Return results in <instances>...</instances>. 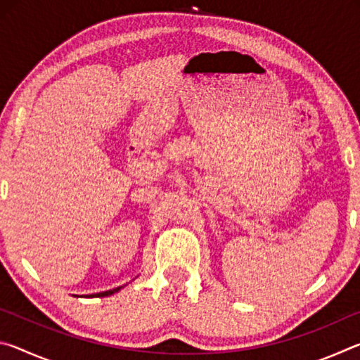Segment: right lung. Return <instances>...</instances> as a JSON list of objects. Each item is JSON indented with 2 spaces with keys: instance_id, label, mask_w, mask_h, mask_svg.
I'll return each mask as SVG.
<instances>
[{
  "instance_id": "obj_1",
  "label": "right lung",
  "mask_w": 360,
  "mask_h": 360,
  "mask_svg": "<svg viewBox=\"0 0 360 360\" xmlns=\"http://www.w3.org/2000/svg\"><path fill=\"white\" fill-rule=\"evenodd\" d=\"M122 288H115V289H111V290H106V292H98V294H94V295H89V297H108V295H112L114 292L120 290Z\"/></svg>"
}]
</instances>
